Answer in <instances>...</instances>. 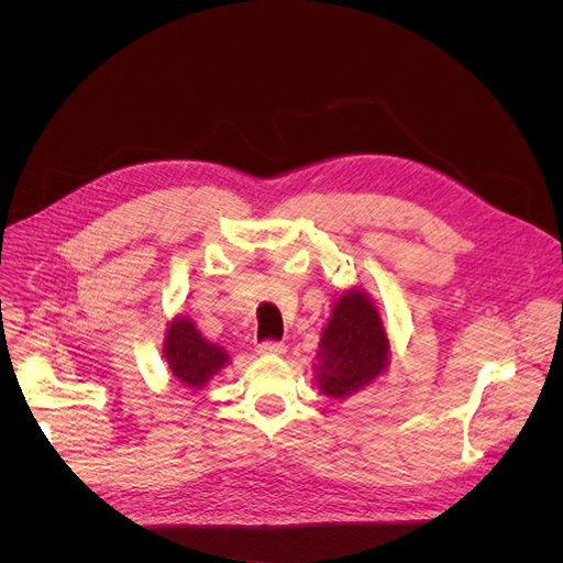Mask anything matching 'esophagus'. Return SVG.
Instances as JSON below:
<instances>
[{
	"label": "esophagus",
	"mask_w": 563,
	"mask_h": 563,
	"mask_svg": "<svg viewBox=\"0 0 563 563\" xmlns=\"http://www.w3.org/2000/svg\"><path fill=\"white\" fill-rule=\"evenodd\" d=\"M287 352V345L280 343V341H263L258 343V354H265V356H283Z\"/></svg>",
	"instance_id": "1"
}]
</instances>
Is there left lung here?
I'll return each mask as SVG.
<instances>
[{
  "instance_id": "1",
  "label": "left lung",
  "mask_w": 563,
  "mask_h": 563,
  "mask_svg": "<svg viewBox=\"0 0 563 563\" xmlns=\"http://www.w3.org/2000/svg\"><path fill=\"white\" fill-rule=\"evenodd\" d=\"M389 341L374 302L363 291H345L332 311L316 354V383L332 398L354 396L387 367Z\"/></svg>"
}]
</instances>
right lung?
<instances>
[{
    "instance_id": "1",
    "label": "right lung",
    "mask_w": 563,
    "mask_h": 563,
    "mask_svg": "<svg viewBox=\"0 0 563 563\" xmlns=\"http://www.w3.org/2000/svg\"><path fill=\"white\" fill-rule=\"evenodd\" d=\"M165 356L174 376L196 389H202L205 383L229 361L222 347L202 339L189 318H176L169 325Z\"/></svg>"
}]
</instances>
